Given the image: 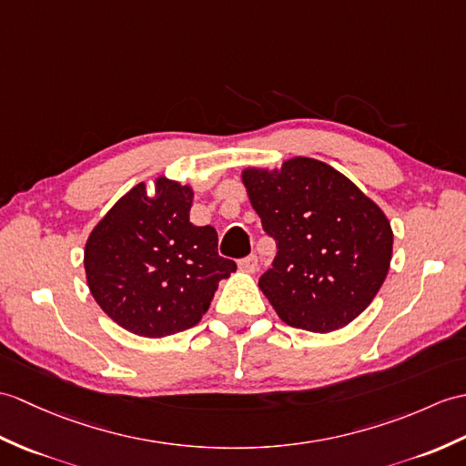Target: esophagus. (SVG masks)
<instances>
[{"instance_id": "esophagus-1", "label": "esophagus", "mask_w": 466, "mask_h": 466, "mask_svg": "<svg viewBox=\"0 0 466 466\" xmlns=\"http://www.w3.org/2000/svg\"><path fill=\"white\" fill-rule=\"evenodd\" d=\"M238 268L242 269V272H248V274H254L258 269V258L254 254L242 258L240 262H238Z\"/></svg>"}]
</instances>
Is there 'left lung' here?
<instances>
[{
    "label": "left lung",
    "instance_id": "1",
    "mask_svg": "<svg viewBox=\"0 0 466 466\" xmlns=\"http://www.w3.org/2000/svg\"><path fill=\"white\" fill-rule=\"evenodd\" d=\"M242 182L278 254L259 289L291 328L329 333L353 321L383 286L393 254L387 216L326 162L246 168Z\"/></svg>",
    "mask_w": 466,
    "mask_h": 466
}]
</instances>
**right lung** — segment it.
Segmentation results:
<instances>
[{
    "mask_svg": "<svg viewBox=\"0 0 466 466\" xmlns=\"http://www.w3.org/2000/svg\"><path fill=\"white\" fill-rule=\"evenodd\" d=\"M194 192L160 177L140 182L95 226L85 244V274L101 309L127 331L167 338L188 329L210 308L236 264L218 254L212 226H194Z\"/></svg>",
    "mask_w": 466,
    "mask_h": 466,
    "instance_id": "1",
    "label": "right lung"
}]
</instances>
